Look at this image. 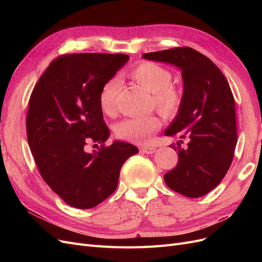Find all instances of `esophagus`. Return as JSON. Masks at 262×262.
I'll return each mask as SVG.
<instances>
[{
  "mask_svg": "<svg viewBox=\"0 0 262 262\" xmlns=\"http://www.w3.org/2000/svg\"><path fill=\"white\" fill-rule=\"evenodd\" d=\"M155 150H156V148L153 146H141L140 147V152L144 153V154H153Z\"/></svg>",
  "mask_w": 262,
  "mask_h": 262,
  "instance_id": "obj_1",
  "label": "esophagus"
}]
</instances>
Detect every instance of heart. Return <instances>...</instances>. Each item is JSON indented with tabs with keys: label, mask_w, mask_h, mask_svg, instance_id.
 Masks as SVG:
<instances>
[{
	"label": "heart",
	"mask_w": 262,
	"mask_h": 262,
	"mask_svg": "<svg viewBox=\"0 0 262 262\" xmlns=\"http://www.w3.org/2000/svg\"><path fill=\"white\" fill-rule=\"evenodd\" d=\"M128 76L144 90L153 94V104L160 113L167 118H175L184 106V95L179 87L171 84L172 74L168 69L152 61H142L128 71ZM120 81L109 78L102 84L98 102L102 113L113 116L117 112V97ZM162 128L161 119L156 116L128 118L119 122L115 133L118 139L145 144L152 140L153 134Z\"/></svg>",
	"instance_id": "heart-1"
}]
</instances>
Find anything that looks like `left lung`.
<instances>
[{"label": "left lung", "instance_id": "left-lung-1", "mask_svg": "<svg viewBox=\"0 0 262 262\" xmlns=\"http://www.w3.org/2000/svg\"><path fill=\"white\" fill-rule=\"evenodd\" d=\"M143 58L181 69L184 106L165 134H178L188 143L185 148L179 142V147L170 145L178 150L179 162L164 180L182 195L202 196L220 184L233 162L237 129L231 87L208 57L190 47L149 52Z\"/></svg>", "mask_w": 262, "mask_h": 262}]
</instances>
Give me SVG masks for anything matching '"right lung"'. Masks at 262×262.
I'll list each match as a JSON object with an SVG mask.
<instances>
[{
  "mask_svg": "<svg viewBox=\"0 0 262 262\" xmlns=\"http://www.w3.org/2000/svg\"><path fill=\"white\" fill-rule=\"evenodd\" d=\"M128 60L123 53L61 54L31 92L30 150L46 184L73 208L91 209L106 200L124 162L139 152L124 142L105 144L109 129L98 102L102 84ZM90 141L101 144L93 154L85 147Z\"/></svg>",
  "mask_w": 262,
  "mask_h": 262,
  "instance_id": "1",
  "label": "right lung"
}]
</instances>
